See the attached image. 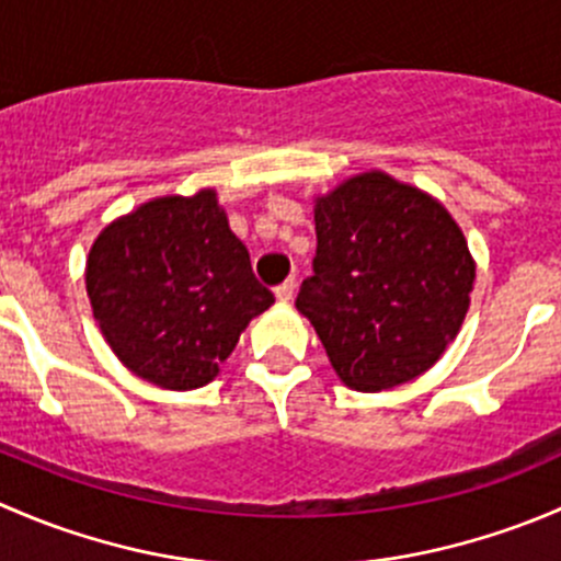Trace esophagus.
<instances>
[{"instance_id":"obj_1","label":"esophagus","mask_w":561,"mask_h":561,"mask_svg":"<svg viewBox=\"0 0 561 561\" xmlns=\"http://www.w3.org/2000/svg\"><path fill=\"white\" fill-rule=\"evenodd\" d=\"M274 293H276V301H279V304H290L293 301V293H296V279H293V276H290V279L282 282V285L276 287Z\"/></svg>"}]
</instances>
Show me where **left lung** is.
Segmentation results:
<instances>
[{"label": "left lung", "mask_w": 561, "mask_h": 561, "mask_svg": "<svg viewBox=\"0 0 561 561\" xmlns=\"http://www.w3.org/2000/svg\"><path fill=\"white\" fill-rule=\"evenodd\" d=\"M314 274L296 309L339 380L380 393L432 369L461 331L474 260L448 208L369 171L314 197Z\"/></svg>", "instance_id": "8db88e82"}]
</instances>
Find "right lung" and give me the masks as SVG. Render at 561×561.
I'll return each mask as SVG.
<instances>
[{
  "label": "right lung",
  "instance_id": "right-lung-1",
  "mask_svg": "<svg viewBox=\"0 0 561 561\" xmlns=\"http://www.w3.org/2000/svg\"><path fill=\"white\" fill-rule=\"evenodd\" d=\"M87 293L116 358L165 390L208 386L274 304L217 190L154 197L105 225L89 249Z\"/></svg>",
  "mask_w": 561,
  "mask_h": 561
}]
</instances>
